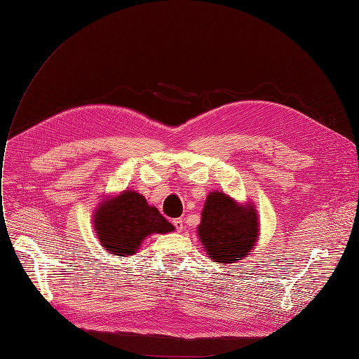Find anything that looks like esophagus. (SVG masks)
I'll return each instance as SVG.
<instances>
[{"label":"esophagus","mask_w":359,"mask_h":359,"mask_svg":"<svg viewBox=\"0 0 359 359\" xmlns=\"http://www.w3.org/2000/svg\"><path fill=\"white\" fill-rule=\"evenodd\" d=\"M172 223H173V226H175V229H177L178 232L184 231V222H182V219H175Z\"/></svg>","instance_id":"esophagus-1"}]
</instances>
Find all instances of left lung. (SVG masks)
<instances>
[{"label": "left lung", "instance_id": "8db88e82", "mask_svg": "<svg viewBox=\"0 0 359 359\" xmlns=\"http://www.w3.org/2000/svg\"><path fill=\"white\" fill-rule=\"evenodd\" d=\"M257 227L253 206H241L224 193L214 191L206 198L198 233L210 259L232 264L250 253L257 240Z\"/></svg>", "mask_w": 359, "mask_h": 359}]
</instances>
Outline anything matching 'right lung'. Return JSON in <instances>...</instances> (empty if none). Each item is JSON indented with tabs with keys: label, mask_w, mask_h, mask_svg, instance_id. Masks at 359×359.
<instances>
[{
	"label": "right lung",
	"mask_w": 359,
	"mask_h": 359,
	"mask_svg": "<svg viewBox=\"0 0 359 359\" xmlns=\"http://www.w3.org/2000/svg\"><path fill=\"white\" fill-rule=\"evenodd\" d=\"M94 229L104 250L126 256L135 255L145 236L170 232L173 226L147 203L142 194L126 190L102 203L94 215Z\"/></svg>",
	"instance_id": "1"
}]
</instances>
